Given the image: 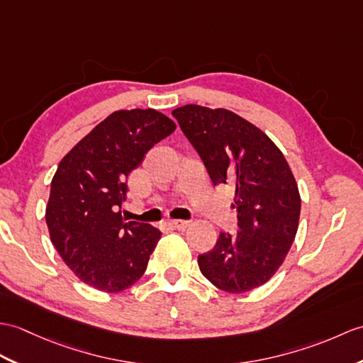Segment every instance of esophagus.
<instances>
[{"instance_id": "esophagus-1", "label": "esophagus", "mask_w": 363, "mask_h": 363, "mask_svg": "<svg viewBox=\"0 0 363 363\" xmlns=\"http://www.w3.org/2000/svg\"><path fill=\"white\" fill-rule=\"evenodd\" d=\"M170 224L173 229H176V230H185L187 229V227L190 225V221H184V220H173V221H170L168 223Z\"/></svg>"}]
</instances>
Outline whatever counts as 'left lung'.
Wrapping results in <instances>:
<instances>
[{
	"label": "left lung",
	"mask_w": 363,
	"mask_h": 363,
	"mask_svg": "<svg viewBox=\"0 0 363 363\" xmlns=\"http://www.w3.org/2000/svg\"><path fill=\"white\" fill-rule=\"evenodd\" d=\"M172 114L212 182L235 191L240 229L221 232L198 257L201 272L225 292L255 289L280 269L298 229L301 199L291 167L266 133L229 109L185 105Z\"/></svg>",
	"instance_id": "1"
}]
</instances>
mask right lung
<instances>
[{"label":"right lung","instance_id":"right-lung-1","mask_svg":"<svg viewBox=\"0 0 363 363\" xmlns=\"http://www.w3.org/2000/svg\"><path fill=\"white\" fill-rule=\"evenodd\" d=\"M174 130L176 123L156 109H121L58 164L45 215L49 237L65 264L91 288L121 292L145 272L162 233L125 221L121 207L128 174Z\"/></svg>","mask_w":363,"mask_h":363}]
</instances>
